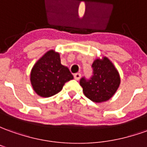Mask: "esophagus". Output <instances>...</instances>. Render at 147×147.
<instances>
[{"label":"esophagus","mask_w":147,"mask_h":147,"mask_svg":"<svg viewBox=\"0 0 147 147\" xmlns=\"http://www.w3.org/2000/svg\"><path fill=\"white\" fill-rule=\"evenodd\" d=\"M74 79L77 80V81H78V80L81 78V74H80V73H77V74H75L74 75Z\"/></svg>","instance_id":"1"}]
</instances>
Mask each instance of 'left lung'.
<instances>
[{
  "mask_svg": "<svg viewBox=\"0 0 147 147\" xmlns=\"http://www.w3.org/2000/svg\"><path fill=\"white\" fill-rule=\"evenodd\" d=\"M93 75L89 79L85 77L80 80L83 93L94 102H106L115 94L120 84L118 70L107 57L97 59L92 64Z\"/></svg>",
  "mask_w": 147,
  "mask_h": 147,
  "instance_id": "8db88e82",
  "label": "left lung"
}]
</instances>
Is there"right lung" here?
Segmentation results:
<instances>
[{
    "instance_id": "obj_1",
    "label": "right lung",
    "mask_w": 147,
    "mask_h": 147,
    "mask_svg": "<svg viewBox=\"0 0 147 147\" xmlns=\"http://www.w3.org/2000/svg\"><path fill=\"white\" fill-rule=\"evenodd\" d=\"M73 78L69 69L61 64L59 53L53 50H49L37 61L30 74L33 90L45 98L60 92L65 83Z\"/></svg>"
}]
</instances>
